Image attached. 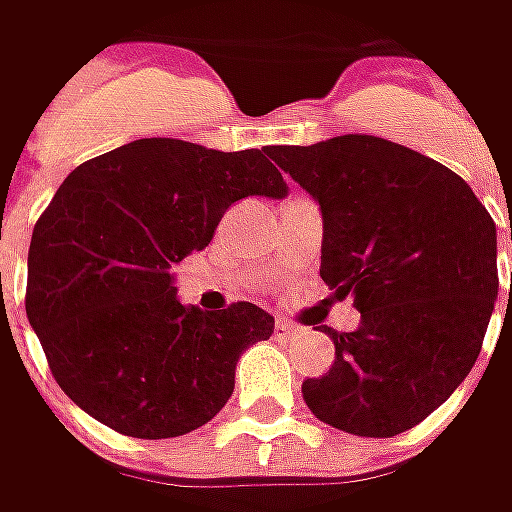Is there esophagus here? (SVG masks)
Returning <instances> with one entry per match:
<instances>
[{
  "label": "esophagus",
  "instance_id": "obj_1",
  "mask_svg": "<svg viewBox=\"0 0 512 512\" xmlns=\"http://www.w3.org/2000/svg\"><path fill=\"white\" fill-rule=\"evenodd\" d=\"M299 327L293 325V322H287V319H276V325H273V333H276V339H290L293 333H296Z\"/></svg>",
  "mask_w": 512,
  "mask_h": 512
}]
</instances>
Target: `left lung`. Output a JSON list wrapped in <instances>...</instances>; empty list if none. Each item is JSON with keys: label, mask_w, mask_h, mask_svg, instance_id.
<instances>
[{"label": "left lung", "mask_w": 512, "mask_h": 512, "mask_svg": "<svg viewBox=\"0 0 512 512\" xmlns=\"http://www.w3.org/2000/svg\"><path fill=\"white\" fill-rule=\"evenodd\" d=\"M270 159L322 207L319 273L362 313L353 333L325 330L336 359L302 384L307 407L353 436L416 427L479 359L499 296L496 222L462 176L379 136L273 145Z\"/></svg>", "instance_id": "left-lung-1"}]
</instances>
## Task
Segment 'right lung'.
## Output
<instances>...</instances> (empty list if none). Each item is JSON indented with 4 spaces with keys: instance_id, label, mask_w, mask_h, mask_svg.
Instances as JSON below:
<instances>
[{
    "instance_id": "right-lung-1",
    "label": "right lung",
    "mask_w": 512,
    "mask_h": 512,
    "mask_svg": "<svg viewBox=\"0 0 512 512\" xmlns=\"http://www.w3.org/2000/svg\"><path fill=\"white\" fill-rule=\"evenodd\" d=\"M285 193L262 150L136 139L82 162L39 216L28 253L25 310L56 384L133 439L210 422L273 316L250 302L182 305L170 270L210 245L233 202Z\"/></svg>"
}]
</instances>
